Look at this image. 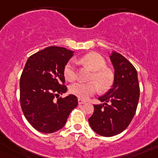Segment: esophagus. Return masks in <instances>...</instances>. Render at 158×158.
I'll use <instances>...</instances> for the list:
<instances>
[{"mask_svg":"<svg viewBox=\"0 0 158 158\" xmlns=\"http://www.w3.org/2000/svg\"><path fill=\"white\" fill-rule=\"evenodd\" d=\"M78 104H85V101H84V100H81V99H78Z\"/></svg>","mask_w":158,"mask_h":158,"instance_id":"obj_1","label":"esophagus"}]
</instances>
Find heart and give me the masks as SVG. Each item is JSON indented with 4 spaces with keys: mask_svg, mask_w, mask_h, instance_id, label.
<instances>
[{
    "mask_svg": "<svg viewBox=\"0 0 158 158\" xmlns=\"http://www.w3.org/2000/svg\"><path fill=\"white\" fill-rule=\"evenodd\" d=\"M80 62L89 65L93 70L90 77L92 81L73 84L69 88L71 94L81 100H87L98 91L99 89L101 91H106L111 87L113 82V74L110 69L106 68L107 63L102 55L96 52H90L84 55ZM63 73L66 80L69 81L76 80V62L73 60L69 61L64 67Z\"/></svg>",
    "mask_w": 158,
    "mask_h": 158,
    "instance_id": "heart-1",
    "label": "heart"
}]
</instances>
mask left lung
Wrapping results in <instances>:
<instances>
[{
    "label": "left lung",
    "mask_w": 158,
    "mask_h": 158,
    "mask_svg": "<svg viewBox=\"0 0 158 158\" xmlns=\"http://www.w3.org/2000/svg\"><path fill=\"white\" fill-rule=\"evenodd\" d=\"M110 59L115 69L114 83L99 97L103 104H94V112L89 118L92 129L104 137L120 134L129 126L136 112L140 92L135 66L119 53L112 52Z\"/></svg>",
    "instance_id": "8db88e82"
}]
</instances>
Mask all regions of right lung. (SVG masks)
Instances as JSON below:
<instances>
[{
  "label": "right lung",
  "mask_w": 158,
  "mask_h": 158,
  "mask_svg": "<svg viewBox=\"0 0 158 158\" xmlns=\"http://www.w3.org/2000/svg\"><path fill=\"white\" fill-rule=\"evenodd\" d=\"M73 51L65 47H49L32 54L25 64L19 81L22 111L29 123L38 131L50 134L65 126L78 101L74 95L64 98V67Z\"/></svg>",
  "instance_id": "right-lung-1"
}]
</instances>
